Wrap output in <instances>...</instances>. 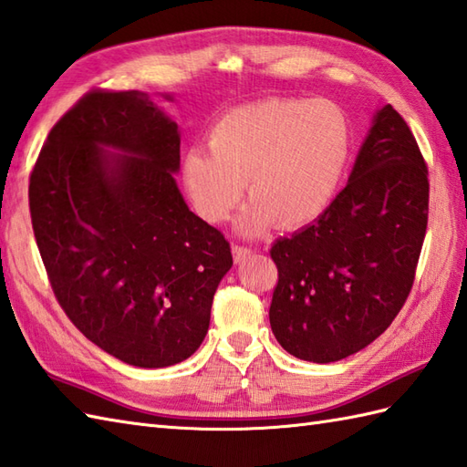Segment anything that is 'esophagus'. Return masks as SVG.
<instances>
[{
  "instance_id": "1",
  "label": "esophagus",
  "mask_w": 467,
  "mask_h": 467,
  "mask_svg": "<svg viewBox=\"0 0 467 467\" xmlns=\"http://www.w3.org/2000/svg\"><path fill=\"white\" fill-rule=\"evenodd\" d=\"M232 254H234L235 264H240V262L245 260V257H250L252 250H250V247H245V245H234L232 247Z\"/></svg>"
}]
</instances>
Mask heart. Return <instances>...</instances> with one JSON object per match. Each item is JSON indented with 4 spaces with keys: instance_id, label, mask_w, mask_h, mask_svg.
I'll return each instance as SVG.
<instances>
[{
    "instance_id": "obj_1",
    "label": "heart",
    "mask_w": 467,
    "mask_h": 467,
    "mask_svg": "<svg viewBox=\"0 0 467 467\" xmlns=\"http://www.w3.org/2000/svg\"><path fill=\"white\" fill-rule=\"evenodd\" d=\"M182 161L190 200L207 223L235 210L245 183L252 203L240 217L245 235L274 222L297 230L334 202L351 153L349 119L327 99H264L227 111Z\"/></svg>"
}]
</instances>
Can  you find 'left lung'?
Returning <instances> with one entry per match:
<instances>
[{
	"instance_id": "1",
	"label": "left lung",
	"mask_w": 467,
	"mask_h": 467,
	"mask_svg": "<svg viewBox=\"0 0 467 467\" xmlns=\"http://www.w3.org/2000/svg\"><path fill=\"white\" fill-rule=\"evenodd\" d=\"M428 168L389 103L348 185L314 223L272 245L269 324L287 354L329 364L379 337L406 304L428 227Z\"/></svg>"
}]
</instances>
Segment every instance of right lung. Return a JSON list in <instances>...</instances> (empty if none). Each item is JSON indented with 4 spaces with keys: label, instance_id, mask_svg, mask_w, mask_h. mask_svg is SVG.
<instances>
[{
    "label": "right lung",
    "instance_id": "add662e5",
    "mask_svg": "<svg viewBox=\"0 0 467 467\" xmlns=\"http://www.w3.org/2000/svg\"><path fill=\"white\" fill-rule=\"evenodd\" d=\"M178 171V123L148 93L93 89L49 131L29 178L59 306L136 368L180 364L202 346L234 264L223 234L190 212Z\"/></svg>",
    "mask_w": 467,
    "mask_h": 467
}]
</instances>
